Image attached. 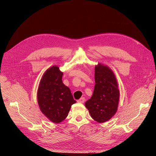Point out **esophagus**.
<instances>
[{
  "label": "esophagus",
  "instance_id": "1",
  "mask_svg": "<svg viewBox=\"0 0 156 156\" xmlns=\"http://www.w3.org/2000/svg\"><path fill=\"white\" fill-rule=\"evenodd\" d=\"M84 101H85L84 98H81L79 100H78V102H80V103H84Z\"/></svg>",
  "mask_w": 156,
  "mask_h": 156
}]
</instances>
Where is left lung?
Wrapping results in <instances>:
<instances>
[{"label": "left lung", "mask_w": 156, "mask_h": 156, "mask_svg": "<svg viewBox=\"0 0 156 156\" xmlns=\"http://www.w3.org/2000/svg\"><path fill=\"white\" fill-rule=\"evenodd\" d=\"M94 78L93 96L85 102V106L95 121L104 123L116 113L120 92L115 76L107 66L98 63L95 66Z\"/></svg>", "instance_id": "obj_1"}]
</instances>
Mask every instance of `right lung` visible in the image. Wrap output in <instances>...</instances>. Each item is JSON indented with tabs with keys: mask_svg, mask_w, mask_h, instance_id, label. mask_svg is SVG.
<instances>
[{
	"mask_svg": "<svg viewBox=\"0 0 156 156\" xmlns=\"http://www.w3.org/2000/svg\"><path fill=\"white\" fill-rule=\"evenodd\" d=\"M63 73L53 66L44 73L37 90V102L42 113L51 122L58 123L67 117L76 103L70 88L62 82Z\"/></svg>",
	"mask_w": 156,
	"mask_h": 156,
	"instance_id": "1",
	"label": "right lung"
}]
</instances>
